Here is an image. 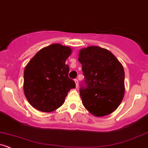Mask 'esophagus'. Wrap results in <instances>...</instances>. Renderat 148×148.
Segmentation results:
<instances>
[{"mask_svg": "<svg viewBox=\"0 0 148 148\" xmlns=\"http://www.w3.org/2000/svg\"><path fill=\"white\" fill-rule=\"evenodd\" d=\"M74 82H75V84H76V87L77 88H78V86H79V82H78V79H74Z\"/></svg>", "mask_w": 148, "mask_h": 148, "instance_id": "obj_1", "label": "esophagus"}]
</instances>
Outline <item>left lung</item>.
Wrapping results in <instances>:
<instances>
[{
  "label": "left lung",
  "instance_id": "1",
  "mask_svg": "<svg viewBox=\"0 0 148 148\" xmlns=\"http://www.w3.org/2000/svg\"><path fill=\"white\" fill-rule=\"evenodd\" d=\"M85 84L80 88L84 106L96 117L116 111L125 94L123 66L109 50L90 46L79 51Z\"/></svg>",
  "mask_w": 148,
  "mask_h": 148
}]
</instances>
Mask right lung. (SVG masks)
I'll use <instances>...</instances> for the list:
<instances>
[{"label": "right lung", "mask_w": 148, "mask_h": 148, "mask_svg": "<svg viewBox=\"0 0 148 148\" xmlns=\"http://www.w3.org/2000/svg\"><path fill=\"white\" fill-rule=\"evenodd\" d=\"M71 52L69 47L52 44L40 49L26 65L24 94L29 104L38 111L57 109L70 89L76 87L75 82L68 77L69 67L65 64Z\"/></svg>", "instance_id": "right-lung-1"}]
</instances>
